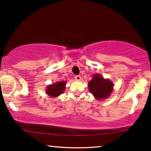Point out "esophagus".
<instances>
[{
    "mask_svg": "<svg viewBox=\"0 0 151 151\" xmlns=\"http://www.w3.org/2000/svg\"><path fill=\"white\" fill-rule=\"evenodd\" d=\"M75 79H76V80H77V81H80L81 80V76H79V75L76 76H75Z\"/></svg>",
    "mask_w": 151,
    "mask_h": 151,
    "instance_id": "obj_1",
    "label": "esophagus"
}]
</instances>
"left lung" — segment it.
Returning a JSON list of instances; mask_svg holds the SVG:
<instances>
[{
	"instance_id": "obj_1",
	"label": "left lung",
	"mask_w": 151,
	"mask_h": 151,
	"mask_svg": "<svg viewBox=\"0 0 151 151\" xmlns=\"http://www.w3.org/2000/svg\"><path fill=\"white\" fill-rule=\"evenodd\" d=\"M88 89L97 100L108 98L113 91V83L110 80L104 79L103 76L96 73L88 82Z\"/></svg>"
}]
</instances>
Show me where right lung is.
<instances>
[{
  "label": "right lung",
  "instance_id": "1",
  "mask_svg": "<svg viewBox=\"0 0 151 151\" xmlns=\"http://www.w3.org/2000/svg\"><path fill=\"white\" fill-rule=\"evenodd\" d=\"M65 85H66V82L65 81L53 83L52 84L49 85L46 88V90H45L46 94L52 97H58L63 93H64Z\"/></svg>",
  "mask_w": 151,
  "mask_h": 151
}]
</instances>
